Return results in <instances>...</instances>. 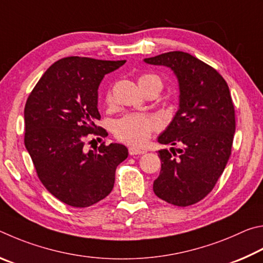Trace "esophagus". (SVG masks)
I'll return each instance as SVG.
<instances>
[{"label": "esophagus", "instance_id": "esophagus-1", "mask_svg": "<svg viewBox=\"0 0 263 263\" xmlns=\"http://www.w3.org/2000/svg\"><path fill=\"white\" fill-rule=\"evenodd\" d=\"M129 155L130 156H136V155H142V154H144L145 151H143V150H141V149H137V148H135V146H130V148H129Z\"/></svg>", "mask_w": 263, "mask_h": 263}]
</instances>
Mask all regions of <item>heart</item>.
Segmentation results:
<instances>
[{
    "label": "heart",
    "mask_w": 263,
    "mask_h": 263,
    "mask_svg": "<svg viewBox=\"0 0 263 263\" xmlns=\"http://www.w3.org/2000/svg\"><path fill=\"white\" fill-rule=\"evenodd\" d=\"M139 85L142 91L148 89H162L160 78L153 73H144L139 78ZM105 100L110 104L113 100L112 91L108 90ZM159 127L158 120L153 115L141 113H128L114 122L113 132L118 140L132 145H142L150 139L153 132Z\"/></svg>",
    "instance_id": "1"
}]
</instances>
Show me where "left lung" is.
Wrapping results in <instances>:
<instances>
[{"mask_svg": "<svg viewBox=\"0 0 263 263\" xmlns=\"http://www.w3.org/2000/svg\"><path fill=\"white\" fill-rule=\"evenodd\" d=\"M144 62L171 68L179 82V108L159 135L160 144L181 145L158 151L162 168L154 181L159 199L192 205L209 194L231 155L236 132L234 106L220 73L185 52H168Z\"/></svg>", "mask_w": 263, "mask_h": 263, "instance_id": "left-lung-1", "label": "left lung"}]
</instances>
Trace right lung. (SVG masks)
<instances>
[{"label": "right lung", "mask_w": 263, "mask_h": 263, "mask_svg": "<svg viewBox=\"0 0 263 263\" xmlns=\"http://www.w3.org/2000/svg\"><path fill=\"white\" fill-rule=\"evenodd\" d=\"M124 63L63 58L45 71L26 100V150L46 190L68 205L85 208L105 199L115 170L128 157V149L118 143L84 150L87 135L106 134L95 124L100 82Z\"/></svg>", "instance_id": "1"}]
</instances>
